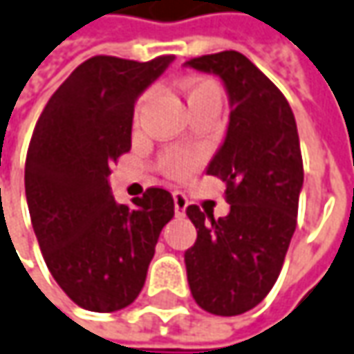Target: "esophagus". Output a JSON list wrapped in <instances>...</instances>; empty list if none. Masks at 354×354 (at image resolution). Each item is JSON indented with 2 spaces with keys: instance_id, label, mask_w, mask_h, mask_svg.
<instances>
[{
  "instance_id": "1",
  "label": "esophagus",
  "mask_w": 354,
  "mask_h": 354,
  "mask_svg": "<svg viewBox=\"0 0 354 354\" xmlns=\"http://www.w3.org/2000/svg\"><path fill=\"white\" fill-rule=\"evenodd\" d=\"M172 199H174V213L176 215H184V211H186L187 207V199L184 194H180V192H176L174 196H172Z\"/></svg>"
}]
</instances>
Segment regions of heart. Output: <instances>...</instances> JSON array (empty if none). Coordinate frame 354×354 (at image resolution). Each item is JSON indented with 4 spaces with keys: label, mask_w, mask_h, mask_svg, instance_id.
<instances>
[{
    "label": "heart",
    "mask_w": 354,
    "mask_h": 354,
    "mask_svg": "<svg viewBox=\"0 0 354 354\" xmlns=\"http://www.w3.org/2000/svg\"><path fill=\"white\" fill-rule=\"evenodd\" d=\"M184 98H186L187 108L192 110V108L197 106H203V104H218L221 106V88L215 81H211V79H203V77H194V79H189L184 83ZM147 102H149V95L141 96L139 98V102H137L136 108V122L141 118L143 114V108L147 106ZM196 167V162H194V158L186 157V155H170L165 160V170H167L170 176L174 178H184L187 176L192 170Z\"/></svg>",
    "instance_id": "1"
}]
</instances>
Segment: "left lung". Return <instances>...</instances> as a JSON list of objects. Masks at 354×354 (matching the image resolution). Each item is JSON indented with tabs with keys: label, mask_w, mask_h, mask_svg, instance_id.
I'll list each match as a JSON object with an SVG mask.
<instances>
[{
	"label": "left lung",
	"mask_w": 354,
	"mask_h": 354,
	"mask_svg": "<svg viewBox=\"0 0 354 354\" xmlns=\"http://www.w3.org/2000/svg\"><path fill=\"white\" fill-rule=\"evenodd\" d=\"M186 67L217 75L230 116L223 143L205 168L225 182L227 217L189 205L197 230L184 254L192 297L217 316L258 306L277 281L297 228L304 182L295 114L287 98L240 52L194 57Z\"/></svg>",
	"instance_id": "left-lung-1"
}]
</instances>
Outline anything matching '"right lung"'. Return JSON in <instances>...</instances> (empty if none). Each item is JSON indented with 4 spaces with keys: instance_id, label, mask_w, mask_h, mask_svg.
Listing matches in <instances>:
<instances>
[{
    "instance_id": "add662e5",
    "label": "right lung",
    "mask_w": 354,
    "mask_h": 354,
    "mask_svg": "<svg viewBox=\"0 0 354 354\" xmlns=\"http://www.w3.org/2000/svg\"><path fill=\"white\" fill-rule=\"evenodd\" d=\"M174 56H95L59 85L28 145L25 192L52 277L81 308L116 312L145 285L158 234L174 217L167 189L118 203L110 165L131 149L133 108Z\"/></svg>"
}]
</instances>
